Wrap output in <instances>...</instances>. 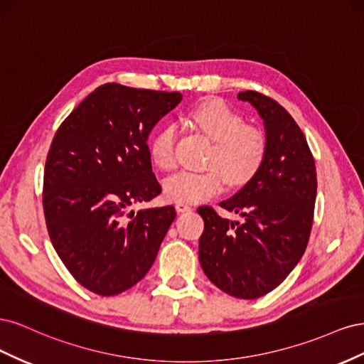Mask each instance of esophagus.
I'll use <instances>...</instances> for the list:
<instances>
[{
  "mask_svg": "<svg viewBox=\"0 0 364 364\" xmlns=\"http://www.w3.org/2000/svg\"><path fill=\"white\" fill-rule=\"evenodd\" d=\"M176 209H178V213H185V211H191L193 206L188 205V203L178 202V203H176Z\"/></svg>",
  "mask_w": 364,
  "mask_h": 364,
  "instance_id": "34e87169",
  "label": "esophagus"
}]
</instances>
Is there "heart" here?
I'll return each instance as SVG.
<instances>
[{
  "label": "heart",
  "instance_id": "heart-1",
  "mask_svg": "<svg viewBox=\"0 0 364 364\" xmlns=\"http://www.w3.org/2000/svg\"><path fill=\"white\" fill-rule=\"evenodd\" d=\"M186 118L213 141L205 171H182L165 181V196L173 202L200 203L222 193L229 181L234 186L249 183L261 170L267 155L262 132L245 124V117L220 98H205L196 103ZM174 129L162 127L150 141V158L158 168L176 167Z\"/></svg>",
  "mask_w": 364,
  "mask_h": 364
}]
</instances>
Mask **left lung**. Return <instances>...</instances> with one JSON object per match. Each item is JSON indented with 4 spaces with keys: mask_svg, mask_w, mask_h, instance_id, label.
<instances>
[{
    "mask_svg": "<svg viewBox=\"0 0 364 364\" xmlns=\"http://www.w3.org/2000/svg\"><path fill=\"white\" fill-rule=\"evenodd\" d=\"M264 121L267 155L261 170L230 199L220 202L243 217L230 222L213 206L197 209L205 222L200 266L214 285L240 299H257L289 277L310 238L317 191L316 164L304 132L273 98L240 92Z\"/></svg>",
    "mask_w": 364,
    "mask_h": 364,
    "instance_id": "8db88e82",
    "label": "left lung"
}]
</instances>
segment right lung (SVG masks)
<instances>
[{
    "mask_svg": "<svg viewBox=\"0 0 364 364\" xmlns=\"http://www.w3.org/2000/svg\"><path fill=\"white\" fill-rule=\"evenodd\" d=\"M179 92L98 86L65 118L43 170V215L74 279L115 296L146 277L176 217L171 205L141 209L161 193L147 138Z\"/></svg>",
    "mask_w": 364,
    "mask_h": 364,
    "instance_id": "obj_1",
    "label": "right lung"
}]
</instances>
